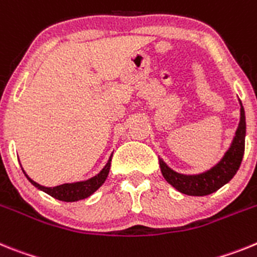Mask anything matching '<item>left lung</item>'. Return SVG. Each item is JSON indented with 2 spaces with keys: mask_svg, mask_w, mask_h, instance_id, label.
Listing matches in <instances>:
<instances>
[{
  "mask_svg": "<svg viewBox=\"0 0 257 257\" xmlns=\"http://www.w3.org/2000/svg\"><path fill=\"white\" fill-rule=\"evenodd\" d=\"M240 103V119L235 131L230 147L221 158V160L208 171L198 175H182L169 168L163 159H159L160 171L167 182L180 193L191 196H204L217 191L220 187L230 181L239 169L244 154V137H246V116L244 108Z\"/></svg>",
  "mask_w": 257,
  "mask_h": 257,
  "instance_id": "left-lung-1",
  "label": "left lung"
}]
</instances>
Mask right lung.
Here are the masks:
<instances>
[{
	"label": "right lung",
	"mask_w": 257,
	"mask_h": 257,
	"mask_svg": "<svg viewBox=\"0 0 257 257\" xmlns=\"http://www.w3.org/2000/svg\"><path fill=\"white\" fill-rule=\"evenodd\" d=\"M111 158H112V155L110 156V159H108L106 166L103 167V169H102L98 175H95L94 177L85 180V181L72 182V184H63L54 187L42 186V185L33 181L32 178L28 177V175H27L24 171L23 173L26 175V177L28 178V181H30L33 186L40 189V190L45 191L46 194H49V195L55 198V199L62 200V202H76V200L85 199V198L90 196L91 194L94 193V191H97L98 189L103 185V182L106 181L107 176H108V172H110Z\"/></svg>",
	"instance_id": "right-lung-1"
}]
</instances>
